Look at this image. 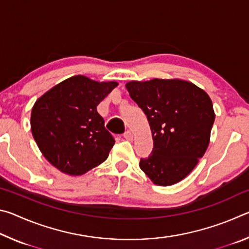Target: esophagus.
Instances as JSON below:
<instances>
[{
	"label": "esophagus",
	"instance_id": "1",
	"mask_svg": "<svg viewBox=\"0 0 249 249\" xmlns=\"http://www.w3.org/2000/svg\"><path fill=\"white\" fill-rule=\"evenodd\" d=\"M133 137H134V135H133L132 132H130V130H126V132L124 133V138H125V140L132 141Z\"/></svg>",
	"mask_w": 249,
	"mask_h": 249
}]
</instances>
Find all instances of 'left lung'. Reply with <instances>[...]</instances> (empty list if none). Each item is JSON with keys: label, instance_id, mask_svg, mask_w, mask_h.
Here are the masks:
<instances>
[{"label": "left lung", "instance_id": "left-lung-1", "mask_svg": "<svg viewBox=\"0 0 249 249\" xmlns=\"http://www.w3.org/2000/svg\"><path fill=\"white\" fill-rule=\"evenodd\" d=\"M130 98L149 122L154 148L140 167L155 184L184 179L203 157L215 120L205 91L180 79H153L126 83Z\"/></svg>", "mask_w": 249, "mask_h": 249}]
</instances>
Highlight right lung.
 I'll return each mask as SVG.
<instances>
[{
	"mask_svg": "<svg viewBox=\"0 0 249 249\" xmlns=\"http://www.w3.org/2000/svg\"><path fill=\"white\" fill-rule=\"evenodd\" d=\"M117 84L74 75L52 88L34 104V140L58 170L81 176L107 160L115 141L96 107Z\"/></svg>",
	"mask_w": 249,
	"mask_h": 249,
	"instance_id": "right-lung-1",
	"label": "right lung"
}]
</instances>
